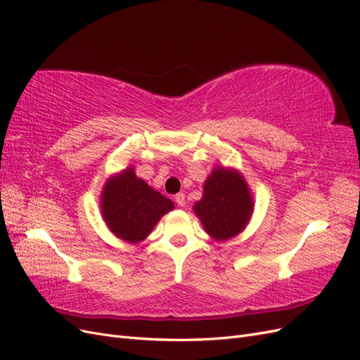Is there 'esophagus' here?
<instances>
[{"label": "esophagus", "mask_w": 360, "mask_h": 360, "mask_svg": "<svg viewBox=\"0 0 360 360\" xmlns=\"http://www.w3.org/2000/svg\"><path fill=\"white\" fill-rule=\"evenodd\" d=\"M174 198H176V202L179 204V207H184V204H186V197H184V193H177Z\"/></svg>", "instance_id": "34e87169"}]
</instances>
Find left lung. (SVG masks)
Masks as SVG:
<instances>
[{"instance_id":"left-lung-1","label":"left lung","mask_w":360,"mask_h":360,"mask_svg":"<svg viewBox=\"0 0 360 360\" xmlns=\"http://www.w3.org/2000/svg\"><path fill=\"white\" fill-rule=\"evenodd\" d=\"M202 189V198L195 202L193 212L207 234L225 242L243 231L252 216L254 200L240 174L224 167L216 168Z\"/></svg>"}]
</instances>
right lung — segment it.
Segmentation results:
<instances>
[{
	"instance_id": "obj_1",
	"label": "right lung",
	"mask_w": 360,
	"mask_h": 360,
	"mask_svg": "<svg viewBox=\"0 0 360 360\" xmlns=\"http://www.w3.org/2000/svg\"><path fill=\"white\" fill-rule=\"evenodd\" d=\"M101 209L105 224L118 238L138 243L174 209V202L138 179L134 168H126L106 181Z\"/></svg>"
}]
</instances>
